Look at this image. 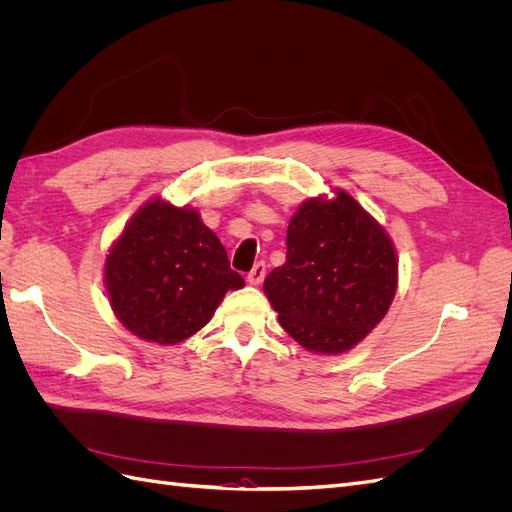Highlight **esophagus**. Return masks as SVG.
Returning <instances> with one entry per match:
<instances>
[{"instance_id":"obj_1","label":"esophagus","mask_w":512,"mask_h":512,"mask_svg":"<svg viewBox=\"0 0 512 512\" xmlns=\"http://www.w3.org/2000/svg\"><path fill=\"white\" fill-rule=\"evenodd\" d=\"M265 275H267L265 262H256L254 269H252L250 273H247V282H250L252 286H260L262 280H265Z\"/></svg>"}]
</instances>
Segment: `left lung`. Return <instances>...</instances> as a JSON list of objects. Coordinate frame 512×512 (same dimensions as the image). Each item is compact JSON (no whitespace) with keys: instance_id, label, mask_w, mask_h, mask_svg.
<instances>
[{"instance_id":"left-lung-1","label":"left lung","mask_w":512,"mask_h":512,"mask_svg":"<svg viewBox=\"0 0 512 512\" xmlns=\"http://www.w3.org/2000/svg\"><path fill=\"white\" fill-rule=\"evenodd\" d=\"M397 290V252L344 192L307 198L286 230V262L265 280L284 331L305 350L342 354L386 316Z\"/></svg>"}]
</instances>
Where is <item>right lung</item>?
<instances>
[{
    "instance_id": "right-lung-1",
    "label": "right lung",
    "mask_w": 512,
    "mask_h": 512,
    "mask_svg": "<svg viewBox=\"0 0 512 512\" xmlns=\"http://www.w3.org/2000/svg\"><path fill=\"white\" fill-rule=\"evenodd\" d=\"M104 286L117 320L132 335L173 346L203 329L224 294L245 282L196 209L156 196L108 250Z\"/></svg>"
}]
</instances>
